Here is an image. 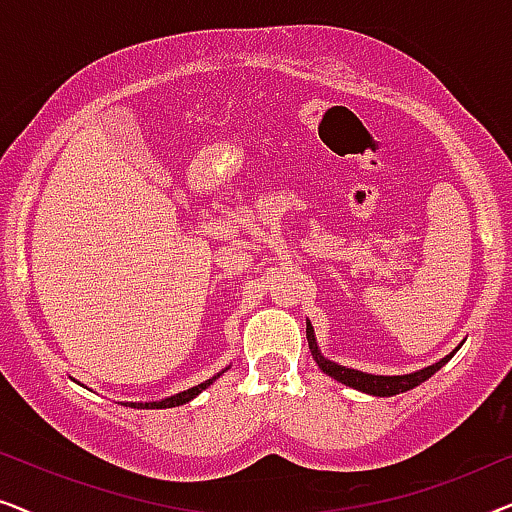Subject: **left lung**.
I'll return each instance as SVG.
<instances>
[{"label":"left lung","instance_id":"1","mask_svg":"<svg viewBox=\"0 0 512 512\" xmlns=\"http://www.w3.org/2000/svg\"><path fill=\"white\" fill-rule=\"evenodd\" d=\"M307 342H310V352L314 356V361H317V366L324 370L326 375H331L333 380L347 384V387H352V389H359V391H363V394H370V396H396V394H403V391L415 389L417 384L429 380V377L436 373V370L443 368L445 363L450 361L459 349L457 347L450 356H445V359H440L438 363H433V366H429V368L419 370V373L391 375L389 377V375H368V373H361V370L338 366V363L324 359V356L319 354L317 342H314V331H312L310 321H307Z\"/></svg>","mask_w":512,"mask_h":512}]
</instances>
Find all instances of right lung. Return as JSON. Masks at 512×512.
I'll list each match as a JSON object with an SVG mask.
<instances>
[{"label": "right lung", "mask_w": 512, "mask_h": 512, "mask_svg": "<svg viewBox=\"0 0 512 512\" xmlns=\"http://www.w3.org/2000/svg\"><path fill=\"white\" fill-rule=\"evenodd\" d=\"M221 375V373H219ZM219 375H214L212 380H207V382H202V384H198V387H193V389H186V391H181V394H177V396H170V398H165V401H156V403H125V405H130V408H177V405H184V403H188L191 401V398H195L200 394L202 389H207L209 384H212L216 377Z\"/></svg>", "instance_id": "obj_1"}]
</instances>
